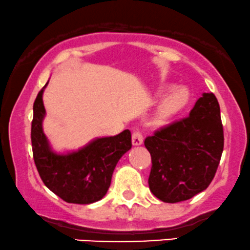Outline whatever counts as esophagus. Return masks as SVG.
Segmentation results:
<instances>
[{
	"label": "esophagus",
	"mask_w": 250,
	"mask_h": 250,
	"mask_svg": "<svg viewBox=\"0 0 250 250\" xmlns=\"http://www.w3.org/2000/svg\"><path fill=\"white\" fill-rule=\"evenodd\" d=\"M131 142H133V146H141L143 143V136L140 131L136 130L133 133V136H131Z\"/></svg>",
	"instance_id": "obj_1"
}]
</instances>
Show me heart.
<instances>
[{"label": "heart", "instance_id": "heart-1", "mask_svg": "<svg viewBox=\"0 0 250 250\" xmlns=\"http://www.w3.org/2000/svg\"><path fill=\"white\" fill-rule=\"evenodd\" d=\"M168 95L162 100L157 109V121L165 123L182 112L190 101V93L184 87L174 89L173 86H165L159 94Z\"/></svg>", "mask_w": 250, "mask_h": 250}]
</instances>
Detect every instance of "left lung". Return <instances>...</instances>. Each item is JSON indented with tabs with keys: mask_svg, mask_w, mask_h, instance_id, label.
Returning <instances> with one entry per match:
<instances>
[{
	"mask_svg": "<svg viewBox=\"0 0 250 250\" xmlns=\"http://www.w3.org/2000/svg\"><path fill=\"white\" fill-rule=\"evenodd\" d=\"M144 146L151 155L149 188L164 203L191 199L208 188L224 150L220 106L213 93H203L190 115L172 122Z\"/></svg>",
	"mask_w": 250,
	"mask_h": 250,
	"instance_id": "left-lung-1",
	"label": "left lung"
}]
</instances>
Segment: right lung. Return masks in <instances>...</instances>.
Masks as SVG:
<instances>
[{"mask_svg": "<svg viewBox=\"0 0 250 250\" xmlns=\"http://www.w3.org/2000/svg\"><path fill=\"white\" fill-rule=\"evenodd\" d=\"M41 89L34 104L31 143L36 167L53 193L71 204L95 203L104 197L117 162L131 149L128 129L116 136L95 138L77 151L57 154L43 131L45 108Z\"/></svg>", "mask_w": 250, "mask_h": 250, "instance_id": "right-lung-1", "label": "right lung"}]
</instances>
